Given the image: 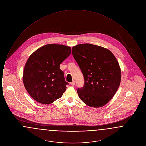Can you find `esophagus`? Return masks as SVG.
Here are the masks:
<instances>
[{
    "instance_id": "1",
    "label": "esophagus",
    "mask_w": 146,
    "mask_h": 146,
    "mask_svg": "<svg viewBox=\"0 0 146 146\" xmlns=\"http://www.w3.org/2000/svg\"><path fill=\"white\" fill-rule=\"evenodd\" d=\"M70 84L71 85H72V86H74L75 84H76V83H75V81H72L70 83Z\"/></svg>"
}]
</instances>
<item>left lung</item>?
<instances>
[{"label": "left lung", "instance_id": "left-lung-1", "mask_svg": "<svg viewBox=\"0 0 146 146\" xmlns=\"http://www.w3.org/2000/svg\"><path fill=\"white\" fill-rule=\"evenodd\" d=\"M72 55L83 74L84 85L77 92L88 106L98 108L107 104L118 90L121 70L111 51L91 44L72 48Z\"/></svg>", "mask_w": 146, "mask_h": 146}]
</instances>
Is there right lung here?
<instances>
[{"instance_id": "add662e5", "label": "right lung", "mask_w": 146, "mask_h": 146, "mask_svg": "<svg viewBox=\"0 0 146 146\" xmlns=\"http://www.w3.org/2000/svg\"><path fill=\"white\" fill-rule=\"evenodd\" d=\"M70 53V46L48 44L29 57L23 82L28 94L36 101L50 104L62 96L69 84L65 81L60 66Z\"/></svg>"}]
</instances>
